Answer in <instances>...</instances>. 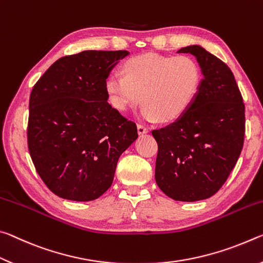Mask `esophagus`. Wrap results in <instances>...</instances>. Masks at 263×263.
<instances>
[{"label": "esophagus", "instance_id": "34e87169", "mask_svg": "<svg viewBox=\"0 0 263 263\" xmlns=\"http://www.w3.org/2000/svg\"><path fill=\"white\" fill-rule=\"evenodd\" d=\"M137 132H139V134L142 135V134H145V133H148V128L143 126V124H137Z\"/></svg>", "mask_w": 263, "mask_h": 263}]
</instances>
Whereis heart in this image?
Here are the masks:
<instances>
[{"label":"heart","mask_w":263,"mask_h":263,"mask_svg":"<svg viewBox=\"0 0 263 263\" xmlns=\"http://www.w3.org/2000/svg\"><path fill=\"white\" fill-rule=\"evenodd\" d=\"M124 72L113 71L106 79L111 105L126 110L143 101V118L163 122L175 121L190 108L203 83L200 65L187 55L141 54L127 60Z\"/></svg>","instance_id":"obj_1"}]
</instances>
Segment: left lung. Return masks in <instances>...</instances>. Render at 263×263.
Here are the masks:
<instances>
[{
	"instance_id": "8db88e82",
	"label": "left lung",
	"mask_w": 263,
	"mask_h": 263,
	"mask_svg": "<svg viewBox=\"0 0 263 263\" xmlns=\"http://www.w3.org/2000/svg\"><path fill=\"white\" fill-rule=\"evenodd\" d=\"M203 71L195 102L174 123L154 129L158 144L155 179L167 197L179 201L217 193L239 160L245 140V103L233 73L203 47H183Z\"/></svg>"
}]
</instances>
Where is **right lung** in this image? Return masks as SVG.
Listing matches in <instances>:
<instances>
[{
    "instance_id": "obj_1",
    "label": "right lung",
    "mask_w": 263,
    "mask_h": 263,
    "mask_svg": "<svg viewBox=\"0 0 263 263\" xmlns=\"http://www.w3.org/2000/svg\"><path fill=\"white\" fill-rule=\"evenodd\" d=\"M128 51H83L59 58L34 84L28 148L54 195L88 201L113 183L119 157L137 139L136 123L108 103L106 79Z\"/></svg>"
}]
</instances>
